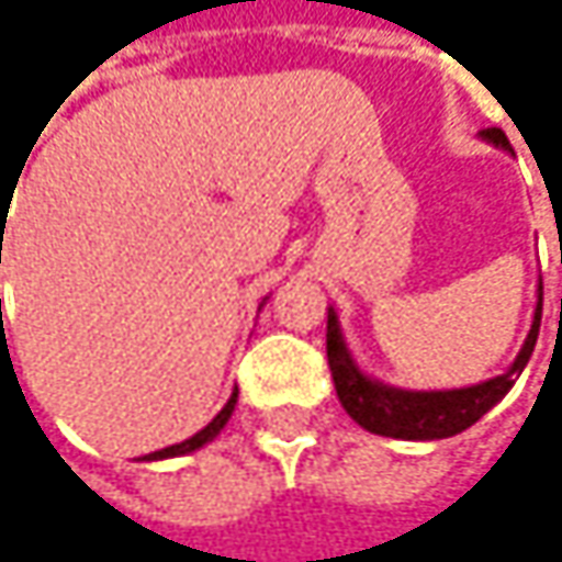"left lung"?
Segmentation results:
<instances>
[{
    "label": "left lung",
    "instance_id": "obj_1",
    "mask_svg": "<svg viewBox=\"0 0 562 562\" xmlns=\"http://www.w3.org/2000/svg\"><path fill=\"white\" fill-rule=\"evenodd\" d=\"M485 139H492L495 146L510 149L507 136L492 126L482 133ZM540 308H543V285H540V302H537V312H533V325H530V335L517 355V361L510 364V371L485 381V384H475V387H462V391H396L387 384H378L371 378H364L341 335H338V318L335 312L328 308V331H325V348H328V368H331V381H335V391L341 406L348 409V416L364 426L368 432H378V436H393V439H446V436H456L462 429H469L472 423H479L514 384V378L524 371V364L530 361L533 355V345H537V331H540Z\"/></svg>",
    "mask_w": 562,
    "mask_h": 562
}]
</instances>
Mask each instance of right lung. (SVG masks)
I'll list each match as a JSON object with an SVG mask.
<instances>
[{
    "mask_svg": "<svg viewBox=\"0 0 562 562\" xmlns=\"http://www.w3.org/2000/svg\"><path fill=\"white\" fill-rule=\"evenodd\" d=\"M234 403H237V393L227 400V406L201 429V432H194L191 439H184V442H178V446H169V449H159V452H153L149 459H171V456H184V452H194V449H201L204 442H211L221 429H224V423L231 419V413H234Z\"/></svg>",
    "mask_w": 562,
    "mask_h": 562,
    "instance_id": "obj_1",
    "label": "right lung"
}]
</instances>
